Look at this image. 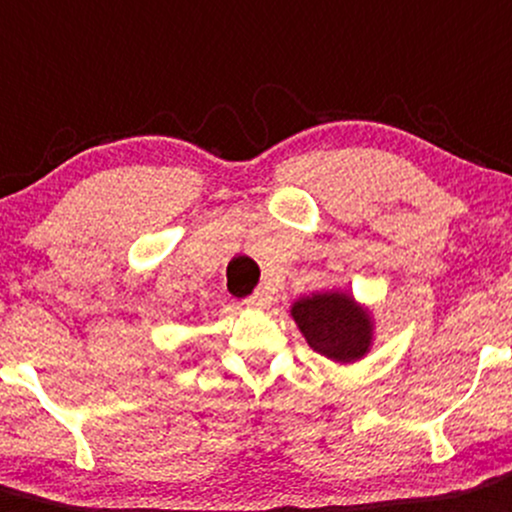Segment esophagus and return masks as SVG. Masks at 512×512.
<instances>
[{"label":"esophagus","mask_w":512,"mask_h":512,"mask_svg":"<svg viewBox=\"0 0 512 512\" xmlns=\"http://www.w3.org/2000/svg\"><path fill=\"white\" fill-rule=\"evenodd\" d=\"M247 305H252V307H267L272 302V297H270V292L265 290V287H257L255 292H252L250 297H247Z\"/></svg>","instance_id":"1"}]
</instances>
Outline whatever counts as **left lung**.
Returning <instances> with one entry per match:
<instances>
[{"instance_id": "8db88e82", "label": "left lung", "mask_w": 512, "mask_h": 512, "mask_svg": "<svg viewBox=\"0 0 512 512\" xmlns=\"http://www.w3.org/2000/svg\"><path fill=\"white\" fill-rule=\"evenodd\" d=\"M292 317L312 350L337 362H352L370 347V317L347 295L302 297L292 305Z\"/></svg>"}]
</instances>
